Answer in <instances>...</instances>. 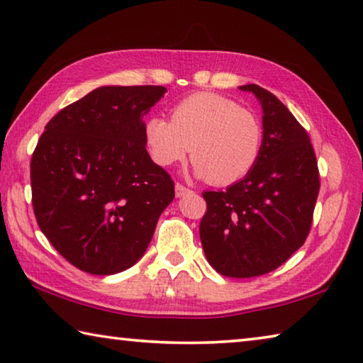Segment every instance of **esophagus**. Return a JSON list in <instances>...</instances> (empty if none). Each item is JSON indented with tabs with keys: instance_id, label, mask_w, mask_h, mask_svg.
I'll use <instances>...</instances> for the list:
<instances>
[{
	"instance_id": "esophagus-1",
	"label": "esophagus",
	"mask_w": 363,
	"mask_h": 363,
	"mask_svg": "<svg viewBox=\"0 0 363 363\" xmlns=\"http://www.w3.org/2000/svg\"><path fill=\"white\" fill-rule=\"evenodd\" d=\"M190 192H192V190L184 186V184H181V182L176 184V196H184V195L190 194Z\"/></svg>"
}]
</instances>
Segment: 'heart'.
<instances>
[{
    "label": "heart",
    "instance_id": "1",
    "mask_svg": "<svg viewBox=\"0 0 363 363\" xmlns=\"http://www.w3.org/2000/svg\"><path fill=\"white\" fill-rule=\"evenodd\" d=\"M143 134L152 160L163 168L184 162L192 145L195 173L219 186L247 176L262 149L259 118L213 93L184 97L171 108V121L147 116Z\"/></svg>",
    "mask_w": 363,
    "mask_h": 363
}]
</instances>
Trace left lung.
<instances>
[{
    "label": "left lung",
    "instance_id": "8db88e82",
    "mask_svg": "<svg viewBox=\"0 0 363 363\" xmlns=\"http://www.w3.org/2000/svg\"><path fill=\"white\" fill-rule=\"evenodd\" d=\"M262 107V149L255 168L225 190L203 192L200 238L208 262L225 277L269 274L303 247L320 190L311 138L290 110L257 84Z\"/></svg>",
    "mask_w": 363,
    "mask_h": 363
}]
</instances>
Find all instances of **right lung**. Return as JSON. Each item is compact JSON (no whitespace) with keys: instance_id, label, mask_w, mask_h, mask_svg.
Returning <instances> with one entry per match:
<instances>
[{"instance_id":"right-lung-1","label":"right lung","mask_w":363,"mask_h":363,"mask_svg":"<svg viewBox=\"0 0 363 363\" xmlns=\"http://www.w3.org/2000/svg\"><path fill=\"white\" fill-rule=\"evenodd\" d=\"M163 86H102L48 121L30 162L32 205L49 243L79 270L134 266L174 199L145 149L143 116Z\"/></svg>"}]
</instances>
